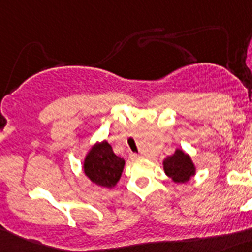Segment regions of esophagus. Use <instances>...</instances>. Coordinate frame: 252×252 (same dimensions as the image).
<instances>
[{
  "mask_svg": "<svg viewBox=\"0 0 252 252\" xmlns=\"http://www.w3.org/2000/svg\"><path fill=\"white\" fill-rule=\"evenodd\" d=\"M130 157H132L133 159H138V158H141V155H140V154H132V155H130Z\"/></svg>",
  "mask_w": 252,
  "mask_h": 252,
  "instance_id": "obj_1",
  "label": "esophagus"
}]
</instances>
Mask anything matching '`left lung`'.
Masks as SVG:
<instances>
[{"label":"left lung","mask_w":252,"mask_h":252,"mask_svg":"<svg viewBox=\"0 0 252 252\" xmlns=\"http://www.w3.org/2000/svg\"><path fill=\"white\" fill-rule=\"evenodd\" d=\"M165 175L169 176L175 183H185L195 173V168L190 157L183 150H176L175 154L163 161Z\"/></svg>","instance_id":"obj_1"}]
</instances>
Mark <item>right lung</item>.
I'll use <instances>...</instances> for the list:
<instances>
[{
	"label": "right lung",
	"mask_w": 252,
	"mask_h": 252,
	"mask_svg": "<svg viewBox=\"0 0 252 252\" xmlns=\"http://www.w3.org/2000/svg\"><path fill=\"white\" fill-rule=\"evenodd\" d=\"M124 163V159L114 154L112 147L103 141L89 151L84 161V172L94 184L112 188L119 181Z\"/></svg>",
	"instance_id": "right-lung-1"
}]
</instances>
